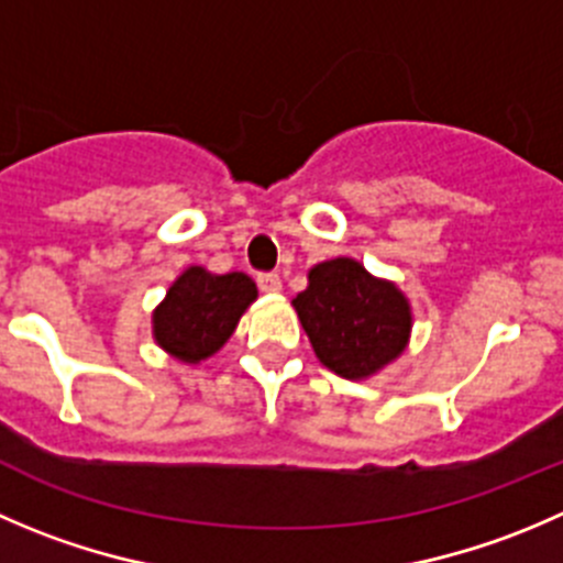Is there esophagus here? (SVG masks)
Masks as SVG:
<instances>
[{"label": "esophagus", "instance_id": "esophagus-1", "mask_svg": "<svg viewBox=\"0 0 563 563\" xmlns=\"http://www.w3.org/2000/svg\"><path fill=\"white\" fill-rule=\"evenodd\" d=\"M255 280H258V288L264 294H277L283 288V280L275 275V272H264V275H258Z\"/></svg>", "mask_w": 563, "mask_h": 563}]
</instances>
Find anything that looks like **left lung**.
I'll list each match as a JSON object with an SVG mask.
<instances>
[{
  "label": "left lung",
  "instance_id": "8db88e82",
  "mask_svg": "<svg viewBox=\"0 0 563 563\" xmlns=\"http://www.w3.org/2000/svg\"><path fill=\"white\" fill-rule=\"evenodd\" d=\"M321 365L343 379H365L407 349L412 310L396 283L379 280L354 258H332L308 272L294 299Z\"/></svg>",
  "mask_w": 563,
  "mask_h": 563
}]
</instances>
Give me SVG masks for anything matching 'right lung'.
<instances>
[{
	"label": "right lung",
	"mask_w": 563,
	"mask_h": 563,
	"mask_svg": "<svg viewBox=\"0 0 563 563\" xmlns=\"http://www.w3.org/2000/svg\"><path fill=\"white\" fill-rule=\"evenodd\" d=\"M258 288L244 272L211 275L189 266L154 310V338L181 363H200L225 346Z\"/></svg>",
	"instance_id": "1"
}]
</instances>
